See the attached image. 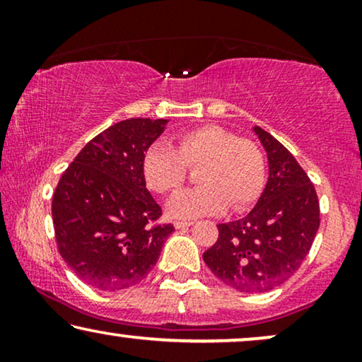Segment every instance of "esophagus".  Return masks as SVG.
I'll return each mask as SVG.
<instances>
[{
	"label": "esophagus",
	"instance_id": "34e87169",
	"mask_svg": "<svg viewBox=\"0 0 362 362\" xmlns=\"http://www.w3.org/2000/svg\"><path fill=\"white\" fill-rule=\"evenodd\" d=\"M192 226L191 221H175V227L176 229H185V227Z\"/></svg>",
	"mask_w": 362,
	"mask_h": 362
}]
</instances>
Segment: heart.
<instances>
[{"mask_svg": "<svg viewBox=\"0 0 362 362\" xmlns=\"http://www.w3.org/2000/svg\"><path fill=\"white\" fill-rule=\"evenodd\" d=\"M176 148L153 145L143 156V176L150 189L170 194L180 189L187 168H197L201 186L185 189L168 202L173 219H194L221 214L230 206L242 211L264 189L267 163L262 148L250 138H239L219 125H202L181 132Z\"/></svg>", "mask_w": 362, "mask_h": 362, "instance_id": "1", "label": "heart"}]
</instances>
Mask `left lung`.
I'll return each mask as SVG.
<instances>
[{"label": "left lung", "mask_w": 362, "mask_h": 362, "mask_svg": "<svg viewBox=\"0 0 362 362\" xmlns=\"http://www.w3.org/2000/svg\"><path fill=\"white\" fill-rule=\"evenodd\" d=\"M269 158V181L244 219L219 224L216 244L202 254L221 281L245 293H264L300 269L320 227L313 182L281 143L254 128Z\"/></svg>", "instance_id": "left-lung-1"}]
</instances>
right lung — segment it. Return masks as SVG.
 <instances>
[{
  "mask_svg": "<svg viewBox=\"0 0 362 362\" xmlns=\"http://www.w3.org/2000/svg\"><path fill=\"white\" fill-rule=\"evenodd\" d=\"M168 120L130 118L92 138L52 196L57 250L82 281L103 291L140 284L175 230L146 189L143 156Z\"/></svg>",
  "mask_w": 362,
  "mask_h": 362,
  "instance_id": "add662e5",
  "label": "right lung"
}]
</instances>
